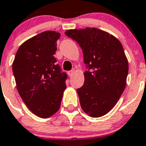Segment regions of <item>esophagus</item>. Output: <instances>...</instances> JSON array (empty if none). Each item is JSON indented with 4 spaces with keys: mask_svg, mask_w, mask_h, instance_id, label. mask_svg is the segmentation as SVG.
<instances>
[{
    "mask_svg": "<svg viewBox=\"0 0 146 146\" xmlns=\"http://www.w3.org/2000/svg\"><path fill=\"white\" fill-rule=\"evenodd\" d=\"M74 72L73 70L68 72V76H69V77H72V76H73V74H74Z\"/></svg>",
    "mask_w": 146,
    "mask_h": 146,
    "instance_id": "obj_1",
    "label": "esophagus"
}]
</instances>
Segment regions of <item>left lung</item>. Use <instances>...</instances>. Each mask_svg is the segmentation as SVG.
<instances>
[{"label":"left lung","mask_w":146,"mask_h":146,"mask_svg":"<svg viewBox=\"0 0 146 146\" xmlns=\"http://www.w3.org/2000/svg\"><path fill=\"white\" fill-rule=\"evenodd\" d=\"M65 33L79 44L87 68L84 86L77 90L82 110L90 117L103 116L114 108L126 86L128 62L122 44L95 27Z\"/></svg>","instance_id":"left-lung-1"}]
</instances>
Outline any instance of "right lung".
<instances>
[{"mask_svg":"<svg viewBox=\"0 0 146 146\" xmlns=\"http://www.w3.org/2000/svg\"><path fill=\"white\" fill-rule=\"evenodd\" d=\"M60 34L48 31L19 47L13 62L17 90L28 109L40 118L50 117L60 108L67 74L54 54Z\"/></svg>","mask_w":146,"mask_h":146,"instance_id":"right-lung-1","label":"right lung"}]
</instances>
